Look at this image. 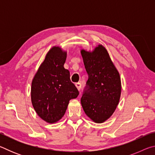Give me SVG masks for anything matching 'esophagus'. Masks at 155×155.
<instances>
[{
	"label": "esophagus",
	"instance_id": "obj_1",
	"mask_svg": "<svg viewBox=\"0 0 155 155\" xmlns=\"http://www.w3.org/2000/svg\"><path fill=\"white\" fill-rule=\"evenodd\" d=\"M75 85H76V87H77V88L78 89V90H81V84L80 83H75Z\"/></svg>",
	"mask_w": 155,
	"mask_h": 155
}]
</instances>
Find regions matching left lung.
<instances>
[{"mask_svg":"<svg viewBox=\"0 0 155 155\" xmlns=\"http://www.w3.org/2000/svg\"><path fill=\"white\" fill-rule=\"evenodd\" d=\"M88 80L81 103L87 116L96 123L111 117L118 104L121 80L105 48L96 47L92 52L81 51Z\"/></svg>","mask_w":155,"mask_h":155,"instance_id":"8db88e82","label":"left lung"}]
</instances>
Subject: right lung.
I'll return each instance as SVG.
<instances>
[{"instance_id":"1","label":"right lung","mask_w":155,"mask_h":155,"mask_svg":"<svg viewBox=\"0 0 155 155\" xmlns=\"http://www.w3.org/2000/svg\"><path fill=\"white\" fill-rule=\"evenodd\" d=\"M66 52L53 47L47 53L31 85L34 109L44 121L54 123L64 116L70 100L79 92L70 81V72L64 65Z\"/></svg>"}]
</instances>
